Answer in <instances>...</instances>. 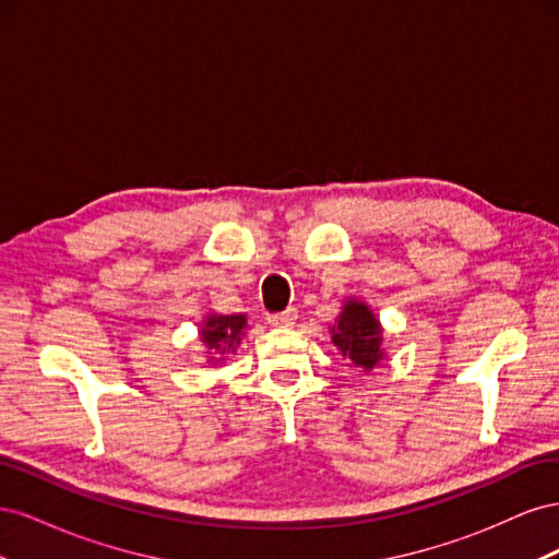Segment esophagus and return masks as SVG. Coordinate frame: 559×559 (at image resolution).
<instances>
[{"instance_id":"1","label":"esophagus","mask_w":559,"mask_h":559,"mask_svg":"<svg viewBox=\"0 0 559 559\" xmlns=\"http://www.w3.org/2000/svg\"><path fill=\"white\" fill-rule=\"evenodd\" d=\"M296 319H298V312L294 310V308H289V310H284V312H280V314H273V317H267V321L273 326H277V329H289V326H294L296 324Z\"/></svg>"}]
</instances>
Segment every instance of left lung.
Here are the masks:
<instances>
[{
    "mask_svg": "<svg viewBox=\"0 0 559 559\" xmlns=\"http://www.w3.org/2000/svg\"><path fill=\"white\" fill-rule=\"evenodd\" d=\"M331 331V343L349 361L352 368H364L370 373L384 359V329L376 312L364 300H343L341 314L335 317Z\"/></svg>",
    "mask_w": 559,
    "mask_h": 559,
    "instance_id": "8db88e82",
    "label": "left lung"
}]
</instances>
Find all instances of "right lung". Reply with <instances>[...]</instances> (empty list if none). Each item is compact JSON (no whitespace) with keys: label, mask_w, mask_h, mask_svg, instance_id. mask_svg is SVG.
Wrapping results in <instances>:
<instances>
[{"label":"right lung","mask_w":559,"mask_h":559,"mask_svg":"<svg viewBox=\"0 0 559 559\" xmlns=\"http://www.w3.org/2000/svg\"><path fill=\"white\" fill-rule=\"evenodd\" d=\"M247 314H205L200 324V343L205 347V361L216 366L228 359L242 345V337L247 333Z\"/></svg>","instance_id":"add662e5"}]
</instances>
